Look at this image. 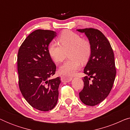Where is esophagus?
<instances>
[{"mask_svg": "<svg viewBox=\"0 0 130 130\" xmlns=\"http://www.w3.org/2000/svg\"><path fill=\"white\" fill-rule=\"evenodd\" d=\"M72 77H68V76L64 75L61 76V80L63 82H70L72 80Z\"/></svg>", "mask_w": 130, "mask_h": 130, "instance_id": "34e87169", "label": "esophagus"}]
</instances>
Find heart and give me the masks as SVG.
<instances>
[{"label":"heart","instance_id":"b5f03b06","mask_svg":"<svg viewBox=\"0 0 130 130\" xmlns=\"http://www.w3.org/2000/svg\"><path fill=\"white\" fill-rule=\"evenodd\" d=\"M57 42H51L48 46V52L56 63L63 61L68 53L69 59L62 65L60 72L70 76L77 72L80 67L81 62L88 61L92 53V45L89 40L82 38L78 34L70 30H65L58 37Z\"/></svg>","mask_w":130,"mask_h":130}]
</instances>
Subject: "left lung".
I'll return each instance as SVG.
<instances>
[{"mask_svg": "<svg viewBox=\"0 0 130 130\" xmlns=\"http://www.w3.org/2000/svg\"><path fill=\"white\" fill-rule=\"evenodd\" d=\"M77 31L85 32L92 45L91 55L83 72L87 76L83 79L84 87L79 97L86 105L95 106L102 102L112 88L116 75L114 54L109 41L99 30L89 28Z\"/></svg>", "mask_w": 130, "mask_h": 130, "instance_id": "left-lung-1", "label": "left lung"}]
</instances>
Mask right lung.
I'll return each instance as SVG.
<instances>
[{"mask_svg":"<svg viewBox=\"0 0 130 130\" xmlns=\"http://www.w3.org/2000/svg\"><path fill=\"white\" fill-rule=\"evenodd\" d=\"M56 32L37 29L26 37L19 48L17 64L19 88L30 105L41 111L51 110L58 97L60 77L51 79L56 66L48 52V46Z\"/></svg>","mask_w":130,"mask_h":130,"instance_id":"right-lung-1","label":"right lung"}]
</instances>
